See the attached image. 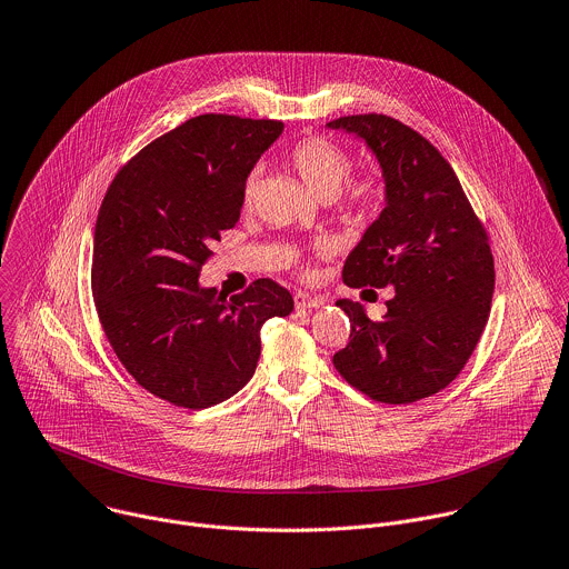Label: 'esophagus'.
Masks as SVG:
<instances>
[{
    "instance_id": "34e87169",
    "label": "esophagus",
    "mask_w": 569,
    "mask_h": 569,
    "mask_svg": "<svg viewBox=\"0 0 569 569\" xmlns=\"http://www.w3.org/2000/svg\"><path fill=\"white\" fill-rule=\"evenodd\" d=\"M293 302L298 309H311V307H320L325 305V298L322 296H313V293H307V291H298L293 296Z\"/></svg>"
}]
</instances>
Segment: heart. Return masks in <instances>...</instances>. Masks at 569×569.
<instances>
[{
    "label": "heart",
    "instance_id": "obj_1",
    "mask_svg": "<svg viewBox=\"0 0 569 569\" xmlns=\"http://www.w3.org/2000/svg\"><path fill=\"white\" fill-rule=\"evenodd\" d=\"M289 163L302 183L320 199H331L340 192L350 177L352 163L343 148L322 137H307L298 141L289 154ZM258 192V172H251L244 183V203L251 206ZM381 188L375 179H357L348 186L343 206L352 214H368L379 206Z\"/></svg>",
    "mask_w": 569,
    "mask_h": 569
}]
</instances>
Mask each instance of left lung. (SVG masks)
<instances>
[{"label": "left lung", "instance_id": "8db88e82", "mask_svg": "<svg viewBox=\"0 0 569 569\" xmlns=\"http://www.w3.org/2000/svg\"><path fill=\"white\" fill-rule=\"evenodd\" d=\"M377 157L386 208L348 256V287H392L381 320L352 300L350 343L333 368L381 403H412L443 390L473 355L493 298V256L458 174L419 132L383 113L329 121Z\"/></svg>", "mask_w": 569, "mask_h": 569}]
</instances>
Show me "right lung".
<instances>
[{
  "instance_id": "add662e5",
  "label": "right lung",
  "mask_w": 569,
  "mask_h": 569,
  "mask_svg": "<svg viewBox=\"0 0 569 569\" xmlns=\"http://www.w3.org/2000/svg\"><path fill=\"white\" fill-rule=\"evenodd\" d=\"M280 121L203 113L132 157L93 231L91 291L113 355L154 397L201 410L253 377L260 329L293 311L271 278L226 298L199 284L212 242L238 223L244 183Z\"/></svg>"
}]
</instances>
